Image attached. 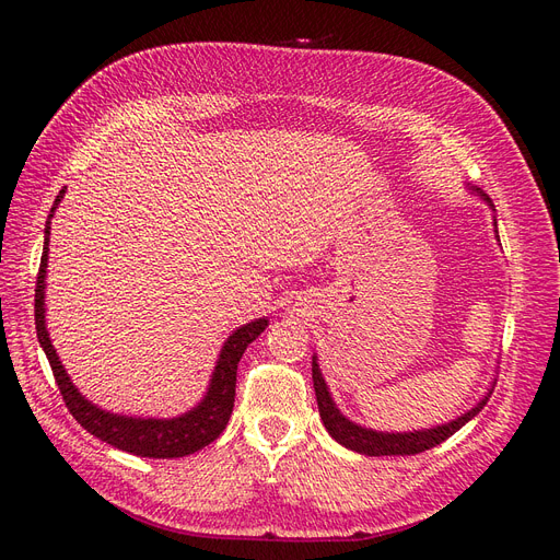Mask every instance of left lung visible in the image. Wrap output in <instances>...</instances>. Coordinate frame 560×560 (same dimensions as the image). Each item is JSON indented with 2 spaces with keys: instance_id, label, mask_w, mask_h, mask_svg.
Segmentation results:
<instances>
[{
  "instance_id": "left-lung-1",
  "label": "left lung",
  "mask_w": 560,
  "mask_h": 560,
  "mask_svg": "<svg viewBox=\"0 0 560 560\" xmlns=\"http://www.w3.org/2000/svg\"><path fill=\"white\" fill-rule=\"evenodd\" d=\"M313 385H315V397H317V409L322 416V422H325L327 432L336 439L338 444H343L350 451H358L364 455H416L422 453L428 448H434L436 444L446 442L451 434H455L460 430L465 422H469L474 416H477L486 399H481L474 409L465 416H460L457 420L448 422V425L442 428H434V430H422V432H404V434H385V432H374V430H364L360 425H354L348 418H343L338 413V409L334 406L331 397H329V389L325 378H322L317 362L313 358Z\"/></svg>"
}]
</instances>
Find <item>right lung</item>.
<instances>
[{
  "instance_id": "add662e5",
  "label": "right lung",
  "mask_w": 560,
  "mask_h": 560,
  "mask_svg": "<svg viewBox=\"0 0 560 560\" xmlns=\"http://www.w3.org/2000/svg\"><path fill=\"white\" fill-rule=\"evenodd\" d=\"M65 196V189L56 196L54 208H50L48 222H46V243L42 252V264L37 273V287H35V325H37V338L46 352L50 371H54L58 389L62 395V401L70 413L77 418L83 430H89L93 436L103 439V442L112 444L114 448H121L126 453L140 455V457H182L200 451L202 446L212 444L214 439L224 432L226 422L233 411L235 401V371H238V362L243 358L245 348L257 338L266 327L268 319H254L249 325L241 327L229 336V341L219 354V362L214 366L212 383L208 387V395L194 411L184 413L182 418L173 420H154V418H126L114 416L103 409H97L89 399L79 395V389L72 385L67 371L62 369L56 348L50 346V338L44 325V280H46V261H48V231H50V217L58 208L60 198Z\"/></svg>"
}]
</instances>
